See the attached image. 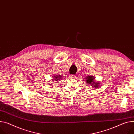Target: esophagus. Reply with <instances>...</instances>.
Instances as JSON below:
<instances>
[{
    "label": "esophagus",
    "mask_w": 134,
    "mask_h": 134,
    "mask_svg": "<svg viewBox=\"0 0 134 134\" xmlns=\"http://www.w3.org/2000/svg\"><path fill=\"white\" fill-rule=\"evenodd\" d=\"M71 77L72 78H77V75H71Z\"/></svg>",
    "instance_id": "esophagus-1"
}]
</instances>
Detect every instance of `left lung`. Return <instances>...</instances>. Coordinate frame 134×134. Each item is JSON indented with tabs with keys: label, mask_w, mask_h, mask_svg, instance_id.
Segmentation results:
<instances>
[{
	"label": "left lung",
	"mask_w": 134,
	"mask_h": 134,
	"mask_svg": "<svg viewBox=\"0 0 134 134\" xmlns=\"http://www.w3.org/2000/svg\"><path fill=\"white\" fill-rule=\"evenodd\" d=\"M95 77L92 76H87L85 78V81H86L87 84H91V86H93L95 88H98L99 86H100V83H98V82L94 81Z\"/></svg>",
	"instance_id": "left-lung-1"
}]
</instances>
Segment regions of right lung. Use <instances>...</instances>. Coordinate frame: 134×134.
Returning <instances> with one entry per match:
<instances>
[{
	"instance_id": "obj_1",
	"label": "right lung",
	"mask_w": 134,
	"mask_h": 134,
	"mask_svg": "<svg viewBox=\"0 0 134 134\" xmlns=\"http://www.w3.org/2000/svg\"><path fill=\"white\" fill-rule=\"evenodd\" d=\"M54 79V81H58V80H62V77L61 76H57V75H55L54 76H53V78H52Z\"/></svg>"
}]
</instances>
